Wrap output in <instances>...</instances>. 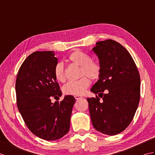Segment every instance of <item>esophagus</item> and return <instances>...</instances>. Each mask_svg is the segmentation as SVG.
<instances>
[{
    "instance_id": "obj_1",
    "label": "esophagus",
    "mask_w": 155,
    "mask_h": 155,
    "mask_svg": "<svg viewBox=\"0 0 155 155\" xmlns=\"http://www.w3.org/2000/svg\"><path fill=\"white\" fill-rule=\"evenodd\" d=\"M74 98H75V99L78 100V99H80V98H83V97H81V96H78V95H75V96H74Z\"/></svg>"
}]
</instances>
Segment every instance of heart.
I'll list each match as a JSON object with an SVG mask.
<instances>
[{
    "mask_svg": "<svg viewBox=\"0 0 155 155\" xmlns=\"http://www.w3.org/2000/svg\"><path fill=\"white\" fill-rule=\"evenodd\" d=\"M68 61L71 63L80 67V76H87L92 80H95L100 77L101 67L99 63L91 61L89 55L80 51H76L70 54ZM56 79L59 82L65 81V71L64 64L59 62L54 68ZM87 77H83L77 81H70L62 87V91L66 94L81 95L85 93L89 87L91 82Z\"/></svg>",
    "mask_w": 155,
    "mask_h": 155,
    "instance_id": "b5f03b06",
    "label": "heart"
}]
</instances>
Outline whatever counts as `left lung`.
I'll return each instance as SVG.
<instances>
[{"mask_svg": "<svg viewBox=\"0 0 155 155\" xmlns=\"http://www.w3.org/2000/svg\"><path fill=\"white\" fill-rule=\"evenodd\" d=\"M93 51L101 72L91 89L98 97L87 98L91 121L97 130L115 135L130 124L139 106V72L129 52L116 41H98Z\"/></svg>", "mask_w": 155, "mask_h": 155, "instance_id": "obj_1", "label": "left lung"}]
</instances>
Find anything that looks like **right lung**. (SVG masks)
<instances>
[{
	"label": "right lung",
	"instance_id": "add662e5",
	"mask_svg": "<svg viewBox=\"0 0 155 155\" xmlns=\"http://www.w3.org/2000/svg\"><path fill=\"white\" fill-rule=\"evenodd\" d=\"M58 58L53 51H37L20 67L16 80V103L27 127L36 136L55 140L67 134L75 98L66 95L60 103L51 97H61L54 76Z\"/></svg>",
	"mask_w": 155,
	"mask_h": 155
}]
</instances>
